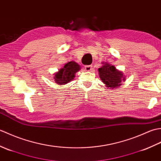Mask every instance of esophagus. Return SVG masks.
Wrapping results in <instances>:
<instances>
[{"mask_svg": "<svg viewBox=\"0 0 161 161\" xmlns=\"http://www.w3.org/2000/svg\"><path fill=\"white\" fill-rule=\"evenodd\" d=\"M85 70H86V71H90L92 69H93V68H92V66L91 65H88V66H85Z\"/></svg>", "mask_w": 161, "mask_h": 161, "instance_id": "34e87169", "label": "esophagus"}]
</instances>
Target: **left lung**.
Here are the masks:
<instances>
[{"mask_svg":"<svg viewBox=\"0 0 161 161\" xmlns=\"http://www.w3.org/2000/svg\"><path fill=\"white\" fill-rule=\"evenodd\" d=\"M101 68H98V74L105 86L111 89L119 87L122 81H125V76L122 71L118 70L114 65L102 62Z\"/></svg>","mask_w":161,"mask_h":161,"instance_id":"left-lung-1","label":"left lung"}]
</instances>
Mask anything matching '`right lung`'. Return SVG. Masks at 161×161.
I'll use <instances>...</instances> for the list:
<instances>
[{"label":"right lung","mask_w":161,"mask_h":161,"mask_svg":"<svg viewBox=\"0 0 161 161\" xmlns=\"http://www.w3.org/2000/svg\"><path fill=\"white\" fill-rule=\"evenodd\" d=\"M81 69L80 65L74 61H69L64 65L63 68L54 73V81L59 85H64L73 81L77 72Z\"/></svg>","instance_id":"obj_1"}]
</instances>
